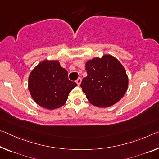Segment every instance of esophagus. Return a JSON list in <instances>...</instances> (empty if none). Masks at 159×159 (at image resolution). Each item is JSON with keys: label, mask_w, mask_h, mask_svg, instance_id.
Segmentation results:
<instances>
[{"label": "esophagus", "mask_w": 159, "mask_h": 159, "mask_svg": "<svg viewBox=\"0 0 159 159\" xmlns=\"http://www.w3.org/2000/svg\"><path fill=\"white\" fill-rule=\"evenodd\" d=\"M81 80H82V79H81V78H79V79H78L76 80H75V82H76V84H78V85H80V83H81Z\"/></svg>", "instance_id": "esophagus-1"}]
</instances>
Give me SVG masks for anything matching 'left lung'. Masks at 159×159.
Masks as SVG:
<instances>
[{
    "instance_id": "1",
    "label": "left lung",
    "mask_w": 159,
    "mask_h": 159,
    "mask_svg": "<svg viewBox=\"0 0 159 159\" xmlns=\"http://www.w3.org/2000/svg\"><path fill=\"white\" fill-rule=\"evenodd\" d=\"M88 75L80 87L92 105L110 107L123 97L128 87V77L120 62L110 55L94 58L85 64Z\"/></svg>"
}]
</instances>
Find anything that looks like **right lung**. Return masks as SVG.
I'll return each instance as SVG.
<instances>
[{"label": "right lung", "instance_id": "1", "mask_svg": "<svg viewBox=\"0 0 159 159\" xmlns=\"http://www.w3.org/2000/svg\"><path fill=\"white\" fill-rule=\"evenodd\" d=\"M77 84L68 78V72L58 61H44L30 73L28 88L32 98L40 106L49 110L59 108Z\"/></svg>", "mask_w": 159, "mask_h": 159}]
</instances>
